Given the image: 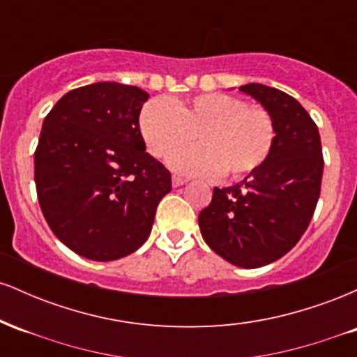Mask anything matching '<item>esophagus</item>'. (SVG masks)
Returning <instances> with one entry per match:
<instances>
[{
  "instance_id": "obj_1",
  "label": "esophagus",
  "mask_w": 357,
  "mask_h": 357,
  "mask_svg": "<svg viewBox=\"0 0 357 357\" xmlns=\"http://www.w3.org/2000/svg\"><path fill=\"white\" fill-rule=\"evenodd\" d=\"M184 183H186V179H184V178H179V176H173V186L174 188L183 186Z\"/></svg>"
}]
</instances>
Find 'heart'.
<instances>
[{"label":"heart","instance_id":"heart-1","mask_svg":"<svg viewBox=\"0 0 357 357\" xmlns=\"http://www.w3.org/2000/svg\"><path fill=\"white\" fill-rule=\"evenodd\" d=\"M139 127L154 158H165L198 135L199 148L174 150L167 165L179 174L206 179H241L255 173L275 141L267 110L221 92L199 93L186 102L149 100L141 110Z\"/></svg>","mask_w":357,"mask_h":357}]
</instances>
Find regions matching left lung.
<instances>
[{"instance_id":"8db88e82","label":"left lung","mask_w":357,"mask_h":357,"mask_svg":"<svg viewBox=\"0 0 357 357\" xmlns=\"http://www.w3.org/2000/svg\"><path fill=\"white\" fill-rule=\"evenodd\" d=\"M240 92L273 119L275 141L267 161L230 188H215L198 223L213 252L241 268H258L290 252L319 202L324 171L321 136L298 102L261 84Z\"/></svg>"}]
</instances>
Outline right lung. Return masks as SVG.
<instances>
[{
  "instance_id": "add662e5",
  "label": "right lung",
  "mask_w": 357,
  "mask_h": 357,
  "mask_svg": "<svg viewBox=\"0 0 357 357\" xmlns=\"http://www.w3.org/2000/svg\"><path fill=\"white\" fill-rule=\"evenodd\" d=\"M149 93L117 82L73 89L45 117L35 151L42 213L77 255L110 261L149 236L171 173L146 153L139 114Z\"/></svg>"
}]
</instances>
